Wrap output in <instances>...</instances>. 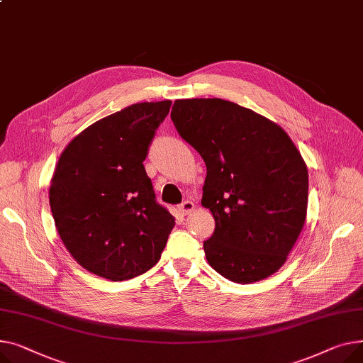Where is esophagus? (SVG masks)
<instances>
[{"label":"esophagus","mask_w":363,"mask_h":363,"mask_svg":"<svg viewBox=\"0 0 363 363\" xmlns=\"http://www.w3.org/2000/svg\"><path fill=\"white\" fill-rule=\"evenodd\" d=\"M179 209H180V212H182L183 216H187V214H190L191 211L195 209V203L191 202V201H184V202H182L179 205Z\"/></svg>","instance_id":"obj_1"}]
</instances>
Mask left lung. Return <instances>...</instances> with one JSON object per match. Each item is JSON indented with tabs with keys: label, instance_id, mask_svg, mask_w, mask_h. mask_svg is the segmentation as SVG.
Wrapping results in <instances>:
<instances>
[{
	"label": "left lung",
	"instance_id": "obj_1",
	"mask_svg": "<svg viewBox=\"0 0 363 363\" xmlns=\"http://www.w3.org/2000/svg\"><path fill=\"white\" fill-rule=\"evenodd\" d=\"M172 120L206 165L202 205L216 220L203 242L209 265L240 284L279 271L308 208V168L289 135L220 98L177 99Z\"/></svg>",
	"mask_w": 363,
	"mask_h": 363
}]
</instances>
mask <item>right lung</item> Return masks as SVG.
<instances>
[{
	"label": "right lung",
	"instance_id": "right-lung-1",
	"mask_svg": "<svg viewBox=\"0 0 363 363\" xmlns=\"http://www.w3.org/2000/svg\"><path fill=\"white\" fill-rule=\"evenodd\" d=\"M172 101L139 102L76 136L50 187L60 238L79 265L123 281L161 258L174 217L155 199L143 161Z\"/></svg>",
	"mask_w": 363,
	"mask_h": 363
}]
</instances>
